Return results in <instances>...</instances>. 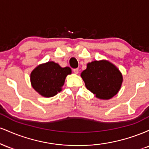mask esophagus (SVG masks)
<instances>
[{"instance_id": "1", "label": "esophagus", "mask_w": 149, "mask_h": 149, "mask_svg": "<svg viewBox=\"0 0 149 149\" xmlns=\"http://www.w3.org/2000/svg\"><path fill=\"white\" fill-rule=\"evenodd\" d=\"M73 72L76 73V74H78V72H79V70H78V69H73Z\"/></svg>"}]
</instances>
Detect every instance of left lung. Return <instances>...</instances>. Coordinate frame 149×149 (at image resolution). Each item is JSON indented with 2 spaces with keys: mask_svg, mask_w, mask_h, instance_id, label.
Segmentation results:
<instances>
[{
  "mask_svg": "<svg viewBox=\"0 0 149 149\" xmlns=\"http://www.w3.org/2000/svg\"><path fill=\"white\" fill-rule=\"evenodd\" d=\"M87 89L100 100H109L118 92L123 83L122 73L107 60L94 61L87 64L80 74Z\"/></svg>",
  "mask_w": 149,
  "mask_h": 149,
  "instance_id": "1",
  "label": "left lung"
}]
</instances>
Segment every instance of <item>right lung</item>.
Segmentation results:
<instances>
[{
    "label": "right lung",
    "instance_id": "1",
    "mask_svg": "<svg viewBox=\"0 0 149 149\" xmlns=\"http://www.w3.org/2000/svg\"><path fill=\"white\" fill-rule=\"evenodd\" d=\"M69 67L62 68L54 61L38 65L31 73V83L34 90L45 97H52L61 91Z\"/></svg>",
    "mask_w": 149,
    "mask_h": 149
}]
</instances>
